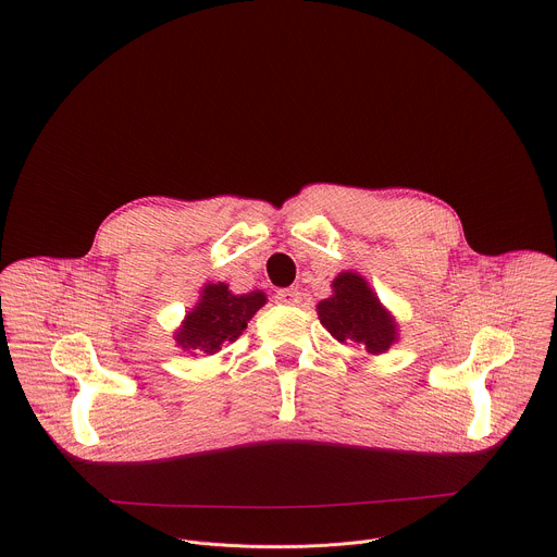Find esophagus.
I'll list each match as a JSON object with an SVG mask.
<instances>
[{
    "label": "esophagus",
    "mask_w": 557,
    "mask_h": 557,
    "mask_svg": "<svg viewBox=\"0 0 557 557\" xmlns=\"http://www.w3.org/2000/svg\"><path fill=\"white\" fill-rule=\"evenodd\" d=\"M275 301L286 304V306H297L301 301V295L297 288H282L275 293Z\"/></svg>",
    "instance_id": "34e87169"
}]
</instances>
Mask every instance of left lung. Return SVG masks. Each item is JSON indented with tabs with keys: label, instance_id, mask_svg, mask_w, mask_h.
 Returning <instances> with one entry per match:
<instances>
[{
	"label": "left lung",
	"instance_id": "obj_1",
	"mask_svg": "<svg viewBox=\"0 0 557 557\" xmlns=\"http://www.w3.org/2000/svg\"><path fill=\"white\" fill-rule=\"evenodd\" d=\"M333 297L317 304L320 322L342 344L355 342L372 355L385 352L396 339V326L389 320L368 282L357 273H342L333 282Z\"/></svg>",
	"mask_w": 557,
	"mask_h": 557
}]
</instances>
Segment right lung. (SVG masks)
<instances>
[{
    "label": "right lung",
    "instance_id": "obj_1",
    "mask_svg": "<svg viewBox=\"0 0 557 557\" xmlns=\"http://www.w3.org/2000/svg\"><path fill=\"white\" fill-rule=\"evenodd\" d=\"M264 301L267 297L260 290L233 295L226 284H209L198 306L187 314L185 326L176 333V342L185 350L213 355L243 335L247 322Z\"/></svg>",
    "mask_w": 557,
    "mask_h": 557
}]
</instances>
